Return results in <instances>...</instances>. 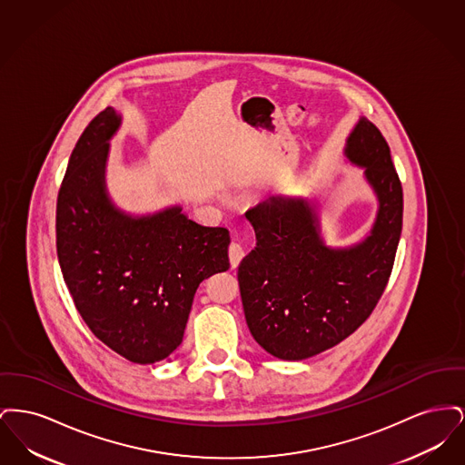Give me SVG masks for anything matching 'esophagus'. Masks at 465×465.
<instances>
[{
  "mask_svg": "<svg viewBox=\"0 0 465 465\" xmlns=\"http://www.w3.org/2000/svg\"><path fill=\"white\" fill-rule=\"evenodd\" d=\"M228 258H230V265L232 268L239 266L243 258V247L239 242H232L228 245Z\"/></svg>",
  "mask_w": 465,
  "mask_h": 465,
  "instance_id": "obj_1",
  "label": "esophagus"
}]
</instances>
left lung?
<instances>
[{"label": "left lung", "instance_id": "left-lung-1", "mask_svg": "<svg viewBox=\"0 0 465 465\" xmlns=\"http://www.w3.org/2000/svg\"><path fill=\"white\" fill-rule=\"evenodd\" d=\"M347 156L366 167L380 209L371 235L351 249L321 242L303 200L270 197L245 218L256 247L239 265L249 331L268 354L302 361L321 354L371 315L387 288L402 230V186L385 137L361 118Z\"/></svg>", "mask_w": 465, "mask_h": 465}]
</instances>
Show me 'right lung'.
I'll use <instances>...</instances> for the list:
<instances>
[{
	"mask_svg": "<svg viewBox=\"0 0 465 465\" xmlns=\"http://www.w3.org/2000/svg\"><path fill=\"white\" fill-rule=\"evenodd\" d=\"M120 118L101 111L80 135L57 195V258L73 303L113 352L137 364L183 341L200 282L228 270L230 233L179 207L134 220L104 192L108 139Z\"/></svg>",
	"mask_w": 465,
	"mask_h": 465,
	"instance_id": "add662e5",
	"label": "right lung"
}]
</instances>
